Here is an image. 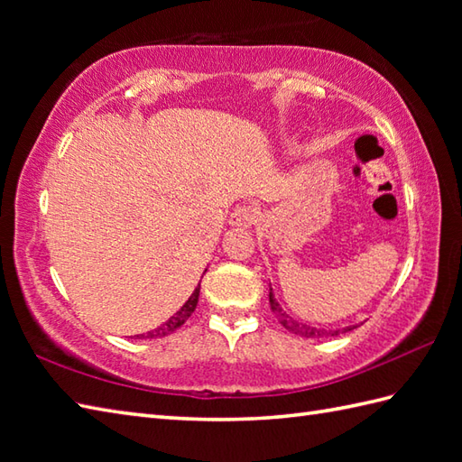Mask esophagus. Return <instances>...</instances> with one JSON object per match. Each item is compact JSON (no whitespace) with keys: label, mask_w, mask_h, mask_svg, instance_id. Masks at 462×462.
Listing matches in <instances>:
<instances>
[{"label":"esophagus","mask_w":462,"mask_h":462,"mask_svg":"<svg viewBox=\"0 0 462 462\" xmlns=\"http://www.w3.org/2000/svg\"><path fill=\"white\" fill-rule=\"evenodd\" d=\"M255 222V208L252 207H238L230 214V224L238 228H250Z\"/></svg>","instance_id":"1"}]
</instances>
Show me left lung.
I'll return each instance as SVG.
<instances>
[{"label":"left lung","instance_id":"1","mask_svg":"<svg viewBox=\"0 0 462 462\" xmlns=\"http://www.w3.org/2000/svg\"><path fill=\"white\" fill-rule=\"evenodd\" d=\"M270 307H272V310L275 313V317L280 319V323H282L287 330H291L293 335L305 337V338L337 337V335H342V332H348V330L358 327V325H348V327H345V328H335V330H332V328H317V327H310V325H307V323H299V320L289 317V315L285 313V310L282 309L280 301H277L275 295H273V289H272V287H270Z\"/></svg>","mask_w":462,"mask_h":462}]
</instances>
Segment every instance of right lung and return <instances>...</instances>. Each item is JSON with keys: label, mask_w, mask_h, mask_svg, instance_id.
Instances as JSON below:
<instances>
[{"label": "right lung", "mask_w": 462, "mask_h": 462, "mask_svg": "<svg viewBox=\"0 0 462 462\" xmlns=\"http://www.w3.org/2000/svg\"><path fill=\"white\" fill-rule=\"evenodd\" d=\"M207 272V270H205ZM199 295H200V282H199V285L195 287V291H192V295L187 299L185 301V305H182L177 313L171 317L165 325H161V327H157L155 330H152V332H147V335H139L137 338H161V337H167V335H171V332H175L180 325H185V320L192 315V310L197 309V303H199Z\"/></svg>", "instance_id": "right-lung-1"}]
</instances>
